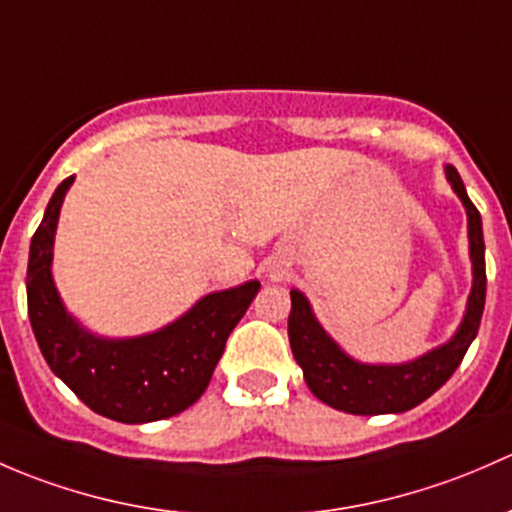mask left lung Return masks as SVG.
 Returning <instances> with one entry per match:
<instances>
[{"label": "left lung", "instance_id": "left-lung-1", "mask_svg": "<svg viewBox=\"0 0 512 512\" xmlns=\"http://www.w3.org/2000/svg\"><path fill=\"white\" fill-rule=\"evenodd\" d=\"M446 182L461 199L468 219V256H471V293L466 313L444 345L424 352L421 357L399 365H372L347 355L315 318L313 305L298 288H291V315H288V340L295 362L303 370L310 392L337 412L374 416L402 414L429 399L444 387L461 365L463 355L476 340L486 305V244H483L481 214L468 199L456 167H444Z\"/></svg>", "mask_w": 512, "mask_h": 512}]
</instances>
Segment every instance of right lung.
I'll use <instances>...</instances> for the list:
<instances>
[{
  "mask_svg": "<svg viewBox=\"0 0 512 512\" xmlns=\"http://www.w3.org/2000/svg\"><path fill=\"white\" fill-rule=\"evenodd\" d=\"M76 177L56 187L31 236L26 268L29 320L51 372L100 416L123 424L170 419L207 389L226 337L236 328L261 283L207 293L187 313L155 333L105 337L91 333L63 305L54 283V239L61 204Z\"/></svg>",
  "mask_w": 512,
  "mask_h": 512,
  "instance_id": "obj_1",
  "label": "right lung"
}]
</instances>
